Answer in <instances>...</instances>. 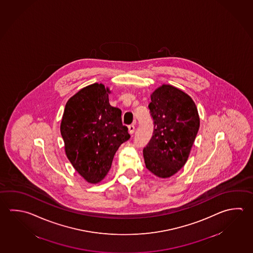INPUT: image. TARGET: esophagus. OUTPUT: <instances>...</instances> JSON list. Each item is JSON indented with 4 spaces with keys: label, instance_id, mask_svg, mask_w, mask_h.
Segmentation results:
<instances>
[{
    "label": "esophagus",
    "instance_id": "obj_1",
    "mask_svg": "<svg viewBox=\"0 0 253 253\" xmlns=\"http://www.w3.org/2000/svg\"><path fill=\"white\" fill-rule=\"evenodd\" d=\"M128 132L130 134H133L134 133V125L128 126Z\"/></svg>",
    "mask_w": 253,
    "mask_h": 253
}]
</instances>
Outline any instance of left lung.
<instances>
[{"instance_id":"8db88e82","label":"left lung","mask_w":253,"mask_h":253,"mask_svg":"<svg viewBox=\"0 0 253 253\" xmlns=\"http://www.w3.org/2000/svg\"><path fill=\"white\" fill-rule=\"evenodd\" d=\"M148 106L154 130L143 148L145 166L154 175L166 178L187 161L200 127L197 107L177 88L163 84L155 90Z\"/></svg>"}]
</instances>
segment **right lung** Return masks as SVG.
I'll use <instances>...</instances> for the list:
<instances>
[{"mask_svg":"<svg viewBox=\"0 0 253 253\" xmlns=\"http://www.w3.org/2000/svg\"><path fill=\"white\" fill-rule=\"evenodd\" d=\"M108 92L101 84L81 89L67 102L60 125L68 159L92 184L105 177L116 152L130 138L122 111L110 105Z\"/></svg>","mask_w":253,"mask_h":253,"instance_id":"obj_1","label":"right lung"}]
</instances>
